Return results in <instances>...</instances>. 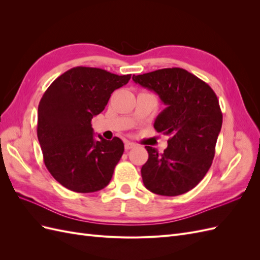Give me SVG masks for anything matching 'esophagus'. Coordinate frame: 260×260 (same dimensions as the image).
Instances as JSON below:
<instances>
[{
  "label": "esophagus",
  "mask_w": 260,
  "mask_h": 260,
  "mask_svg": "<svg viewBox=\"0 0 260 260\" xmlns=\"http://www.w3.org/2000/svg\"><path fill=\"white\" fill-rule=\"evenodd\" d=\"M133 147H136V143H133V142H125L124 143V148L125 149H131V148H133Z\"/></svg>",
  "instance_id": "obj_1"
}]
</instances>
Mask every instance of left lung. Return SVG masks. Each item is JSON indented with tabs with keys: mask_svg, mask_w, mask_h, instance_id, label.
Here are the masks:
<instances>
[{
	"mask_svg": "<svg viewBox=\"0 0 260 260\" xmlns=\"http://www.w3.org/2000/svg\"><path fill=\"white\" fill-rule=\"evenodd\" d=\"M132 80L159 96L166 108L154 128L169 136L164 153L145 146L148 159L141 169L147 190L164 196L186 193L205 177L215 156L222 113L210 86L182 68H165Z\"/></svg>",
	"mask_w": 260,
	"mask_h": 260,
	"instance_id": "left-lung-1",
	"label": "left lung"
}]
</instances>
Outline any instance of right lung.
Masks as SVG:
<instances>
[{
	"label": "right lung",
	"mask_w": 260,
	"mask_h": 260,
	"mask_svg": "<svg viewBox=\"0 0 260 260\" xmlns=\"http://www.w3.org/2000/svg\"><path fill=\"white\" fill-rule=\"evenodd\" d=\"M131 75L75 67L55 79L38 107V140L46 168L62 186L78 193L104 188L123 154V142L94 136L91 120Z\"/></svg>",
	"instance_id": "right-lung-1"
}]
</instances>
